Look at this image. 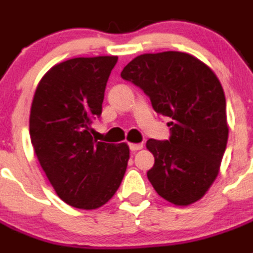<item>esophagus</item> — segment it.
<instances>
[{"label":"esophagus","mask_w":253,"mask_h":253,"mask_svg":"<svg viewBox=\"0 0 253 253\" xmlns=\"http://www.w3.org/2000/svg\"><path fill=\"white\" fill-rule=\"evenodd\" d=\"M130 149L132 152H137V150L143 149V144H130Z\"/></svg>","instance_id":"34e87169"}]
</instances>
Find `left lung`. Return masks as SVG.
<instances>
[{
  "label": "left lung",
  "instance_id": "8db88e82",
  "mask_svg": "<svg viewBox=\"0 0 253 253\" xmlns=\"http://www.w3.org/2000/svg\"><path fill=\"white\" fill-rule=\"evenodd\" d=\"M121 77L140 87L157 113L172 120L169 140L146 141L154 156L148 171L153 188L176 206L197 202L215 181L228 143L218 78L199 59L179 51L136 56Z\"/></svg>",
  "mask_w": 253,
  "mask_h": 253
}]
</instances>
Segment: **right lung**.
<instances>
[{
	"instance_id": "obj_1",
	"label": "right lung",
	"mask_w": 253,
	"mask_h": 253,
	"mask_svg": "<svg viewBox=\"0 0 253 253\" xmlns=\"http://www.w3.org/2000/svg\"><path fill=\"white\" fill-rule=\"evenodd\" d=\"M117 56L74 58L44 74L32 101V145L59 198L95 210L120 188L130 149L97 141L91 123L100 117L104 92Z\"/></svg>"
}]
</instances>
